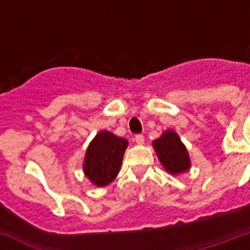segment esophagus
I'll return each instance as SVG.
<instances>
[{"mask_svg":"<svg viewBox=\"0 0 250 250\" xmlns=\"http://www.w3.org/2000/svg\"><path fill=\"white\" fill-rule=\"evenodd\" d=\"M135 141H136V144L143 145V144H144L145 139H144V136H143V135H136V136H135Z\"/></svg>","mask_w":250,"mask_h":250,"instance_id":"esophagus-1","label":"esophagus"}]
</instances>
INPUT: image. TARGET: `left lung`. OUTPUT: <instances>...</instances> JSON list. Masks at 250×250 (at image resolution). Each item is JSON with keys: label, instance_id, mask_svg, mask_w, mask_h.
Returning a JSON list of instances; mask_svg holds the SVG:
<instances>
[{"label": "left lung", "instance_id": "8db88e82", "mask_svg": "<svg viewBox=\"0 0 250 250\" xmlns=\"http://www.w3.org/2000/svg\"><path fill=\"white\" fill-rule=\"evenodd\" d=\"M158 160L170 174L178 175L189 170L190 160L187 148L178 133L167 129L161 137L153 141Z\"/></svg>", "mask_w": 250, "mask_h": 250}]
</instances>
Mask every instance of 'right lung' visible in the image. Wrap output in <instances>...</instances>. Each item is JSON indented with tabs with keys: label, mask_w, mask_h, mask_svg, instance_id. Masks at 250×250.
Segmentation results:
<instances>
[{
	"label": "right lung",
	"mask_w": 250,
	"mask_h": 250,
	"mask_svg": "<svg viewBox=\"0 0 250 250\" xmlns=\"http://www.w3.org/2000/svg\"><path fill=\"white\" fill-rule=\"evenodd\" d=\"M128 141L109 131L96 135L85 152L84 174L94 186L105 187L117 178Z\"/></svg>",
	"instance_id": "right-lung-1"
}]
</instances>
